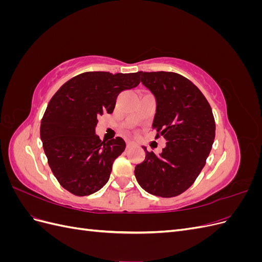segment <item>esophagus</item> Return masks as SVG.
Instances as JSON below:
<instances>
[{"label": "esophagus", "mask_w": 262, "mask_h": 262, "mask_svg": "<svg viewBox=\"0 0 262 262\" xmlns=\"http://www.w3.org/2000/svg\"><path fill=\"white\" fill-rule=\"evenodd\" d=\"M134 146V143L133 142H126V148H131Z\"/></svg>", "instance_id": "esophagus-1"}]
</instances>
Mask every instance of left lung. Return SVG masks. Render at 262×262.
<instances>
[{"instance_id": "obj_1", "label": "left lung", "mask_w": 262, "mask_h": 262, "mask_svg": "<svg viewBox=\"0 0 262 262\" xmlns=\"http://www.w3.org/2000/svg\"><path fill=\"white\" fill-rule=\"evenodd\" d=\"M141 82L156 98L153 129L166 146L160 155L148 152L136 166L139 185L150 194H181L199 176L215 138L211 106L198 87L173 72H140Z\"/></svg>"}]
</instances>
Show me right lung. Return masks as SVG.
<instances>
[{
    "label": "right lung",
    "mask_w": 262,
    "mask_h": 262,
    "mask_svg": "<svg viewBox=\"0 0 262 262\" xmlns=\"http://www.w3.org/2000/svg\"><path fill=\"white\" fill-rule=\"evenodd\" d=\"M140 84V72H85L63 84L41 119L40 138L59 184L75 195L104 187L113 164L125 148L122 138L108 142L95 134L98 117L112 114L118 95Z\"/></svg>",
    "instance_id": "add662e5"
}]
</instances>
